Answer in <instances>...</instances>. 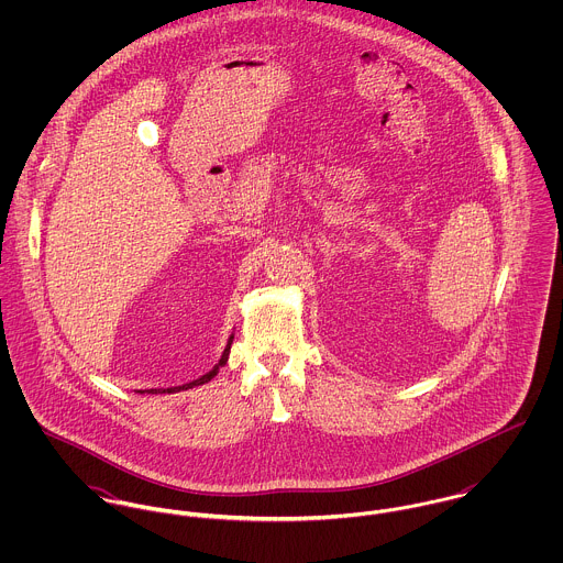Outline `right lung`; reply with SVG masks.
Listing matches in <instances>:
<instances>
[{
  "label": "right lung",
  "mask_w": 563,
  "mask_h": 563,
  "mask_svg": "<svg viewBox=\"0 0 563 563\" xmlns=\"http://www.w3.org/2000/svg\"><path fill=\"white\" fill-rule=\"evenodd\" d=\"M232 340H234V335H230V340H228V346H225V351H223V355H221L219 364H217V366H214L210 373H206L203 377H199V379H195V382H190V384H184V386H175V388H166V390H158V393H179V390H188V388H195V386H203V384H208L212 377H217L219 368L228 364V357H230V349H232ZM152 393H156V390H152Z\"/></svg>",
  "instance_id": "1"
}]
</instances>
